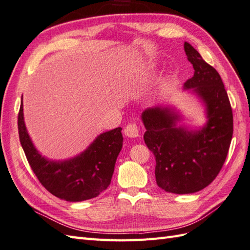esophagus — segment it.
<instances>
[{
	"instance_id": "obj_1",
	"label": "esophagus",
	"mask_w": 250,
	"mask_h": 250,
	"mask_svg": "<svg viewBox=\"0 0 250 250\" xmlns=\"http://www.w3.org/2000/svg\"><path fill=\"white\" fill-rule=\"evenodd\" d=\"M125 135L127 137H131V138H135L139 136V127L136 124H129L125 127Z\"/></svg>"
}]
</instances>
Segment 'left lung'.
I'll use <instances>...</instances> for the list:
<instances>
[{"label":"left lung","instance_id":"8db88e82","mask_svg":"<svg viewBox=\"0 0 250 250\" xmlns=\"http://www.w3.org/2000/svg\"><path fill=\"white\" fill-rule=\"evenodd\" d=\"M185 52L194 68L185 89H192L206 105L208 121L198 131L176 126L180 116L171 108L154 106L143 112L145 143L155 156L159 188L176 194L194 193L220 173L233 133V116L225 86L216 69L185 42Z\"/></svg>","mask_w":250,"mask_h":250}]
</instances>
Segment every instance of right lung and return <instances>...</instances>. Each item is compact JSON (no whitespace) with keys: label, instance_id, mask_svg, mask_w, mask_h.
Listing matches in <instances>:
<instances>
[{"label":"right lung","instance_id":"add662e5","mask_svg":"<svg viewBox=\"0 0 250 250\" xmlns=\"http://www.w3.org/2000/svg\"><path fill=\"white\" fill-rule=\"evenodd\" d=\"M20 143L31 170L42 186L67 202H81L98 196L111 184L115 163L123 148L121 127L102 133L80 155L64 162L41 156L25 126L23 102L18 115Z\"/></svg>","mask_w":250,"mask_h":250}]
</instances>
